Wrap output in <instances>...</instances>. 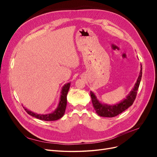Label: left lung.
Returning <instances> with one entry per match:
<instances>
[{"instance_id":"left-lung-1","label":"left lung","mask_w":157,"mask_h":157,"mask_svg":"<svg viewBox=\"0 0 157 157\" xmlns=\"http://www.w3.org/2000/svg\"><path fill=\"white\" fill-rule=\"evenodd\" d=\"M141 77L142 66L138 78L137 80V82L135 84L134 88H133L130 93L128 94V96L126 97L125 99H124L122 101L115 105H103V104L99 102L96 96H95V94L92 92H90V96H91L93 107L95 110H96L98 115L99 116L103 117H114L117 116L118 115H119V114H121L123 111L126 110L128 107H130L136 99L137 96V90H138V88L140 86Z\"/></svg>"}]
</instances>
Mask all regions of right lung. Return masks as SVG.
Listing matches in <instances>:
<instances>
[{
    "instance_id": "right-lung-1",
    "label": "right lung",
    "mask_w": 157,
    "mask_h": 157,
    "mask_svg": "<svg viewBox=\"0 0 157 157\" xmlns=\"http://www.w3.org/2000/svg\"><path fill=\"white\" fill-rule=\"evenodd\" d=\"M70 83H67L65 84L64 86L62 88L58 107L53 113L47 114V115H39V114H35L32 111L27 110L25 107L23 108H24L26 112L29 114V115L38 118V119L45 121H53L58 120L63 116L65 113L66 106H67V96L70 88Z\"/></svg>"
}]
</instances>
